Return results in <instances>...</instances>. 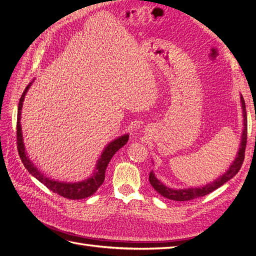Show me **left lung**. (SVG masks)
<instances>
[{
	"instance_id": "1",
	"label": "left lung",
	"mask_w": 256,
	"mask_h": 256,
	"mask_svg": "<svg viewBox=\"0 0 256 256\" xmlns=\"http://www.w3.org/2000/svg\"><path fill=\"white\" fill-rule=\"evenodd\" d=\"M242 112H244V131H242V143H240V148L238 150V154L236 156L235 161L233 162V164L230 166V168L228 170V172L219 177L218 180H214L212 184H206L205 187L202 188H188V189H180V190H174L166 187L164 184H161L152 171L150 173V182L154 187V189L156 190L158 193L162 196H164L168 200H178V202H182V200H194L200 196H204L209 194V193L214 191L216 189H218L221 187L222 184L232 180L238 172L240 168H242L244 160V152H246V134H248V125H246V104L242 96Z\"/></svg>"
}]
</instances>
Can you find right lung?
Returning <instances> with one entry per match:
<instances>
[{"label": "right lung", "mask_w": 256, "mask_h": 256, "mask_svg": "<svg viewBox=\"0 0 256 256\" xmlns=\"http://www.w3.org/2000/svg\"><path fill=\"white\" fill-rule=\"evenodd\" d=\"M30 83L26 88L24 92H22V96L20 98L19 106H18V116H17V148H18L19 156L23 166L26 168V170L30 174H32L34 177H36L42 184H44L46 187L50 189L52 192L58 193V194L60 196L69 198V200H81V198L90 196L92 194H94L100 186L104 184L106 168L108 164H109V162L114 156V154L128 142L129 136L125 134L118 138H116L115 141L111 142L106 147V150H104L102 154L100 156V159L98 160L97 168L94 171V174L92 175V177L88 178V180L79 182H74V184L60 182L49 180V178L46 177L44 174H40V172L33 166V164H30V159L26 157V154L24 152V145H23V141H22L20 114H21L23 100H24V96L30 88Z\"/></svg>", "instance_id": "right-lung-1"}]
</instances>
